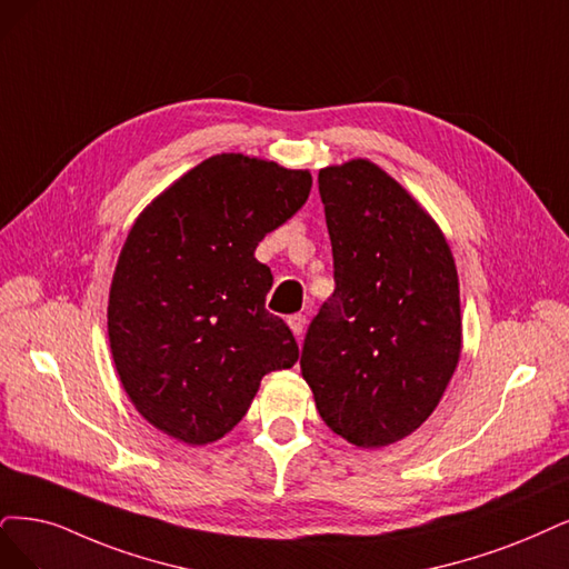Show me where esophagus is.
I'll use <instances>...</instances> for the list:
<instances>
[{"label":"esophagus","instance_id":"obj_1","mask_svg":"<svg viewBox=\"0 0 569 569\" xmlns=\"http://www.w3.org/2000/svg\"><path fill=\"white\" fill-rule=\"evenodd\" d=\"M288 326H290L292 335L300 338V335L305 332V326H307V317L305 313H292V317H288Z\"/></svg>","mask_w":569,"mask_h":569}]
</instances>
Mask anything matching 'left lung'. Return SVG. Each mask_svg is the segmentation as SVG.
Wrapping results in <instances>:
<instances>
[{
    "mask_svg": "<svg viewBox=\"0 0 569 569\" xmlns=\"http://www.w3.org/2000/svg\"><path fill=\"white\" fill-rule=\"evenodd\" d=\"M335 292L309 323L302 377L323 422L359 448L427 422L461 353L459 281L443 231L380 166L319 173Z\"/></svg>",
    "mask_w": 569,
    "mask_h": 569,
    "instance_id": "obj_1",
    "label": "left lung"
}]
</instances>
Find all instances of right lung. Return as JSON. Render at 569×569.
Wrapping results in <instances>:
<instances>
[{
	"mask_svg": "<svg viewBox=\"0 0 569 569\" xmlns=\"http://www.w3.org/2000/svg\"><path fill=\"white\" fill-rule=\"evenodd\" d=\"M309 171L218 154L147 206L114 269L108 332L136 410L187 446L234 429L260 380L300 349L264 309L258 243L305 206Z\"/></svg>",
	"mask_w": 569,
	"mask_h": 569,
	"instance_id": "right-lung-1",
	"label": "right lung"
}]
</instances>
